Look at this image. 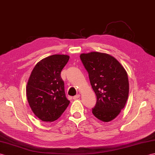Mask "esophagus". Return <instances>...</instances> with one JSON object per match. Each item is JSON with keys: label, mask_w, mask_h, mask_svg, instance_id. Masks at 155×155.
<instances>
[{"label": "esophagus", "mask_w": 155, "mask_h": 155, "mask_svg": "<svg viewBox=\"0 0 155 155\" xmlns=\"http://www.w3.org/2000/svg\"><path fill=\"white\" fill-rule=\"evenodd\" d=\"M79 97H80V95L79 94H77V95H75L74 96H73V99L74 100H77V99H78Z\"/></svg>", "instance_id": "34e87169"}]
</instances>
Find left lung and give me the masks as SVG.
Here are the masks:
<instances>
[{
  "label": "left lung",
  "mask_w": 155,
  "mask_h": 155,
  "mask_svg": "<svg viewBox=\"0 0 155 155\" xmlns=\"http://www.w3.org/2000/svg\"><path fill=\"white\" fill-rule=\"evenodd\" d=\"M80 58L96 96L92 114L104 122L113 120L124 109L128 98L127 72L119 61L108 54L82 53Z\"/></svg>",
  "instance_id": "1"
}]
</instances>
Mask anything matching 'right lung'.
Listing matches in <instances>:
<instances>
[{
    "label": "right lung",
    "instance_id": "right-lung-1",
    "mask_svg": "<svg viewBox=\"0 0 155 155\" xmlns=\"http://www.w3.org/2000/svg\"><path fill=\"white\" fill-rule=\"evenodd\" d=\"M69 59L66 55H51L38 62L31 71L26 87L27 98L31 110L41 121L57 120L70 103L61 77Z\"/></svg>",
    "mask_w": 155,
    "mask_h": 155
}]
</instances>
